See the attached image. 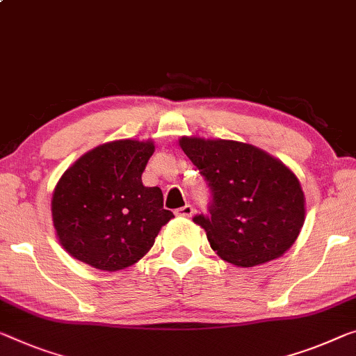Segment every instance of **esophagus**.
Returning <instances> with one entry per match:
<instances>
[{
    "mask_svg": "<svg viewBox=\"0 0 356 356\" xmlns=\"http://www.w3.org/2000/svg\"><path fill=\"white\" fill-rule=\"evenodd\" d=\"M175 215L183 216V218H191L194 215V209L191 205H184V207H181V209L175 210Z\"/></svg>",
    "mask_w": 356,
    "mask_h": 356,
    "instance_id": "obj_1",
    "label": "esophagus"
}]
</instances>
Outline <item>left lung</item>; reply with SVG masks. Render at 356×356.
I'll return each instance as SVG.
<instances>
[{
	"label": "left lung",
	"instance_id": "8db88e82",
	"mask_svg": "<svg viewBox=\"0 0 356 356\" xmlns=\"http://www.w3.org/2000/svg\"><path fill=\"white\" fill-rule=\"evenodd\" d=\"M178 143L209 181L210 216L194 222L222 261L254 267L291 248L305 221V195L291 168L242 141L181 136Z\"/></svg>",
	"mask_w": 356,
	"mask_h": 356
}]
</instances>
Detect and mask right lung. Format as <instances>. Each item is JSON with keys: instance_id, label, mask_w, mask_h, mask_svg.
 <instances>
[{"instance_id": "right-lung-1", "label": "right lung", "mask_w": 356, "mask_h": 356, "mask_svg": "<svg viewBox=\"0 0 356 356\" xmlns=\"http://www.w3.org/2000/svg\"><path fill=\"white\" fill-rule=\"evenodd\" d=\"M154 141L116 140L87 151L56 184L51 211L62 247L84 264L116 272L138 262L173 213L141 181Z\"/></svg>"}]
</instances>
